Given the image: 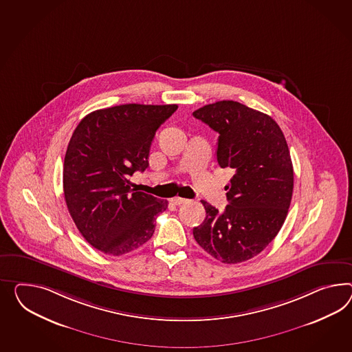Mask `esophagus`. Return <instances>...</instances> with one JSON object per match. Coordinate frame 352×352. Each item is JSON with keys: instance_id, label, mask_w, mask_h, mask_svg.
<instances>
[{"instance_id": "obj_1", "label": "esophagus", "mask_w": 352, "mask_h": 352, "mask_svg": "<svg viewBox=\"0 0 352 352\" xmlns=\"http://www.w3.org/2000/svg\"><path fill=\"white\" fill-rule=\"evenodd\" d=\"M189 200L185 198H180V197H176V198L172 199V203L173 204H176V206H180V204H184V203H188Z\"/></svg>"}]
</instances>
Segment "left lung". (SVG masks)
<instances>
[{"mask_svg":"<svg viewBox=\"0 0 352 352\" xmlns=\"http://www.w3.org/2000/svg\"><path fill=\"white\" fill-rule=\"evenodd\" d=\"M217 131V162L232 168L225 212L206 200L207 217L192 234L206 252L226 264L249 261L280 232L294 190L287 142L268 115L234 100H219L192 112Z\"/></svg>","mask_w":352,"mask_h":352,"instance_id":"left-lung-1","label":"left lung"}]
</instances>
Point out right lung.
<instances>
[{
  "label": "right lung",
  "mask_w": 352,
  "mask_h": 352,
  "mask_svg": "<svg viewBox=\"0 0 352 352\" xmlns=\"http://www.w3.org/2000/svg\"><path fill=\"white\" fill-rule=\"evenodd\" d=\"M177 104H121L97 109L74 130L63 162V194L72 221L93 248L118 256L144 245L167 200L136 191L155 131Z\"/></svg>",
  "instance_id": "1"
}]
</instances>
